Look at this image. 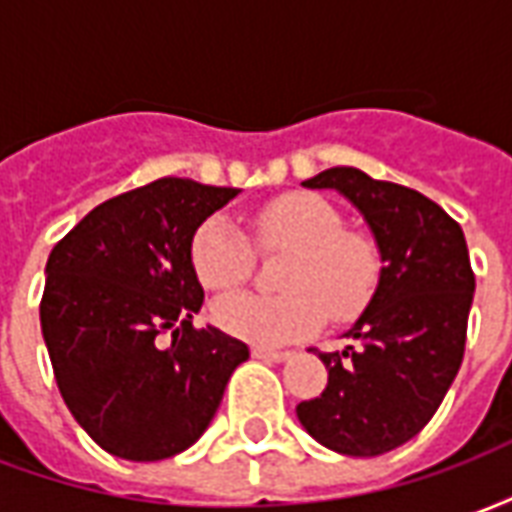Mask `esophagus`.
<instances>
[{
    "mask_svg": "<svg viewBox=\"0 0 512 512\" xmlns=\"http://www.w3.org/2000/svg\"><path fill=\"white\" fill-rule=\"evenodd\" d=\"M252 356L255 359H263V362H285L290 359V351H274V348H252Z\"/></svg>",
    "mask_w": 512,
    "mask_h": 512,
    "instance_id": "34e87169",
    "label": "esophagus"
}]
</instances>
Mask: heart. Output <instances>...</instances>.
Segmentation results:
<instances>
[{"instance_id": "heart-1", "label": "heart", "mask_w": 512, "mask_h": 512, "mask_svg": "<svg viewBox=\"0 0 512 512\" xmlns=\"http://www.w3.org/2000/svg\"><path fill=\"white\" fill-rule=\"evenodd\" d=\"M257 241L288 249L282 296L235 293L213 307V321L260 348L296 343L323 326L326 312L348 321L365 310L378 285V255L318 194H285L255 216ZM191 268L208 290H233L252 271V246L224 216H211L191 238Z\"/></svg>"}]
</instances>
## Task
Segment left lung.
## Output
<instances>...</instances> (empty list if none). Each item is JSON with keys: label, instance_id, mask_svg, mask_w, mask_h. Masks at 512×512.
<instances>
[{"label": "left lung", "instance_id": "left-lung-1", "mask_svg": "<svg viewBox=\"0 0 512 512\" xmlns=\"http://www.w3.org/2000/svg\"><path fill=\"white\" fill-rule=\"evenodd\" d=\"M304 186L354 202L384 266L367 310L345 332V351H318L329 384L296 414L329 450L384 455L428 425L458 376L474 299L466 238L425 194L356 167L323 169Z\"/></svg>", "mask_w": 512, "mask_h": 512}]
</instances>
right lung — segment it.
I'll use <instances>...</instances> for the list:
<instances>
[{
	"mask_svg": "<svg viewBox=\"0 0 512 512\" xmlns=\"http://www.w3.org/2000/svg\"><path fill=\"white\" fill-rule=\"evenodd\" d=\"M238 189L158 178L84 216L46 263L40 329L65 406L126 461H164L211 425L241 340L197 329L191 238Z\"/></svg>",
	"mask_w": 512,
	"mask_h": 512,
	"instance_id": "add662e5",
	"label": "right lung"
}]
</instances>
